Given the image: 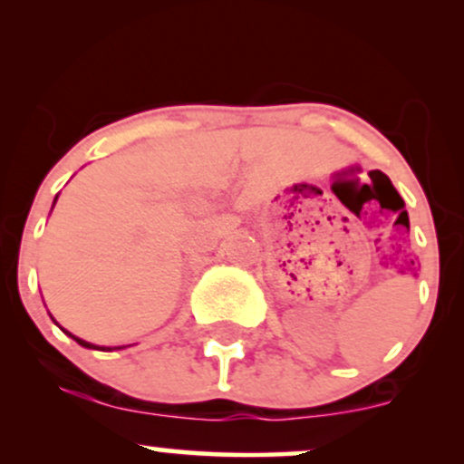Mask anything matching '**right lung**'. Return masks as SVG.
Returning <instances> with one entry per match:
<instances>
[{
	"mask_svg": "<svg viewBox=\"0 0 464 464\" xmlns=\"http://www.w3.org/2000/svg\"><path fill=\"white\" fill-rule=\"evenodd\" d=\"M56 198H58V196H56ZM56 202V200H54ZM63 329V327H61ZM63 332H65V329H63ZM67 335H69V338H73V340H76V343L80 344V347H87V349H100V351H113V349H121V347H113V349H111V347H98V344H92V343H87V340H80V338H76V335H73V334H69V332H65Z\"/></svg>",
	"mask_w": 464,
	"mask_h": 464,
	"instance_id": "1",
	"label": "right lung"
}]
</instances>
